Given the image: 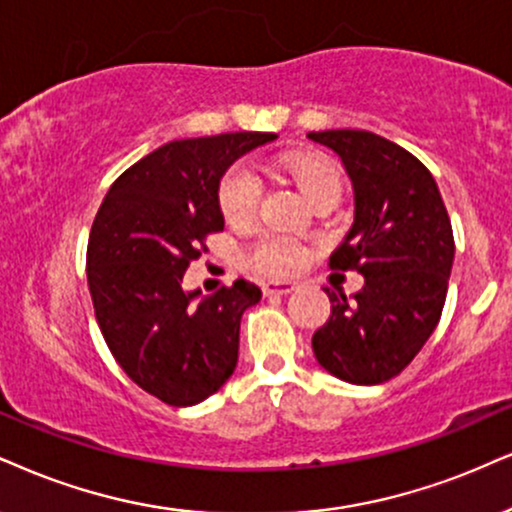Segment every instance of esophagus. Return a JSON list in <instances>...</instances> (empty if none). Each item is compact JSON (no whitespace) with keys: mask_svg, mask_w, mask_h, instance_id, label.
Masks as SVG:
<instances>
[{"mask_svg":"<svg viewBox=\"0 0 512 512\" xmlns=\"http://www.w3.org/2000/svg\"><path fill=\"white\" fill-rule=\"evenodd\" d=\"M294 292V282H266L263 285V294L266 296H280Z\"/></svg>","mask_w":512,"mask_h":512,"instance_id":"1","label":"esophagus"}]
</instances>
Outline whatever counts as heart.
I'll use <instances>...</instances> for the list:
<instances>
[{
	"label": "heart",
	"mask_w": 512,
	"mask_h": 512,
	"mask_svg": "<svg viewBox=\"0 0 512 512\" xmlns=\"http://www.w3.org/2000/svg\"><path fill=\"white\" fill-rule=\"evenodd\" d=\"M282 166L301 192L315 201L323 194L342 192V178L330 163L308 156L292 154L282 161ZM263 199V180L258 170L249 161H239L223 175L218 187L220 213L230 223H244L258 211ZM308 261V249L292 237L275 235V232H263L254 239V244L246 251V263L263 275H292Z\"/></svg>",
	"instance_id": "1"
}]
</instances>
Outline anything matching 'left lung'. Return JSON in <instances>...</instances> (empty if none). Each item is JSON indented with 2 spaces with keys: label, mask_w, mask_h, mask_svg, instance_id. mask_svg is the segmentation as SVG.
Returning a JSON list of instances; mask_svg holds the SVG:
<instances>
[{
  "label": "left lung",
  "mask_w": 512,
  "mask_h": 512,
  "mask_svg": "<svg viewBox=\"0 0 512 512\" xmlns=\"http://www.w3.org/2000/svg\"><path fill=\"white\" fill-rule=\"evenodd\" d=\"M353 182L356 218L330 256L358 270L361 292H330V320L313 334L318 363L351 384H382L418 356L441 318L453 266L451 218L432 173L399 144L368 130L308 132Z\"/></svg>",
  "instance_id": "8db88e82"
}]
</instances>
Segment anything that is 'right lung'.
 I'll return each mask as SVG.
<instances>
[{
  "instance_id": "obj_1",
  "label": "right lung",
  "mask_w": 512,
  "mask_h": 512,
  "mask_svg": "<svg viewBox=\"0 0 512 512\" xmlns=\"http://www.w3.org/2000/svg\"><path fill=\"white\" fill-rule=\"evenodd\" d=\"M275 137L225 132L163 144L113 182L94 216L87 285L99 330L125 375L168 406L208 399L235 372L242 313L261 289L235 280L197 301L182 275L225 227V170Z\"/></svg>"
}]
</instances>
